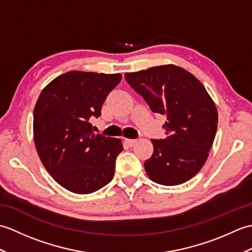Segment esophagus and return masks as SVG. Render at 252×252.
<instances>
[{
	"instance_id": "obj_1",
	"label": "esophagus",
	"mask_w": 252,
	"mask_h": 252,
	"mask_svg": "<svg viewBox=\"0 0 252 252\" xmlns=\"http://www.w3.org/2000/svg\"><path fill=\"white\" fill-rule=\"evenodd\" d=\"M125 142H126V144L127 146H130V147H133L136 144V140H129V138H126L125 140Z\"/></svg>"
}]
</instances>
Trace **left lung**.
Masks as SVG:
<instances>
[{
	"label": "left lung",
	"instance_id": "obj_1",
	"mask_svg": "<svg viewBox=\"0 0 252 252\" xmlns=\"http://www.w3.org/2000/svg\"><path fill=\"white\" fill-rule=\"evenodd\" d=\"M126 82L153 112L167 117V137L152 140L154 153L144 167L152 181L173 186L195 176L207 161L218 129L215 101L185 69L162 65L126 73Z\"/></svg>",
	"mask_w": 252,
	"mask_h": 252
}]
</instances>
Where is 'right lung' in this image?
I'll return each instance as SVG.
<instances>
[{"label": "right lung", "mask_w": 252, "mask_h": 252, "mask_svg": "<svg viewBox=\"0 0 252 252\" xmlns=\"http://www.w3.org/2000/svg\"><path fill=\"white\" fill-rule=\"evenodd\" d=\"M120 73L69 71L42 90L33 110V140L47 172L76 194H91L114 178L120 138L94 134L92 117L121 81Z\"/></svg>", "instance_id": "1"}]
</instances>
